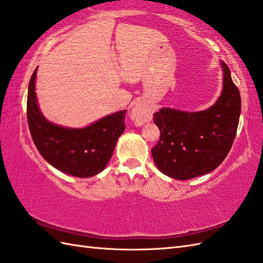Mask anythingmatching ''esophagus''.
Returning a JSON list of instances; mask_svg holds the SVG:
<instances>
[{"mask_svg":"<svg viewBox=\"0 0 263 263\" xmlns=\"http://www.w3.org/2000/svg\"><path fill=\"white\" fill-rule=\"evenodd\" d=\"M152 114L153 112H152V110L148 107L144 106V104H141V103H137L132 110L130 118L132 120H134V122H135V125L142 126L145 124V122L151 121Z\"/></svg>","mask_w":263,"mask_h":263,"instance_id":"esophagus-1","label":"esophagus"}]
</instances>
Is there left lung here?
<instances>
[{
    "label": "left lung",
    "instance_id": "1",
    "mask_svg": "<svg viewBox=\"0 0 263 263\" xmlns=\"http://www.w3.org/2000/svg\"><path fill=\"white\" fill-rule=\"evenodd\" d=\"M223 91L202 111L162 108L154 114L160 139L152 148L157 168L177 180H189L214 171L229 154L241 115V96L224 62Z\"/></svg>",
    "mask_w": 263,
    "mask_h": 263
}]
</instances>
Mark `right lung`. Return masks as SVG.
I'll return each instance as SVG.
<instances>
[{
  "mask_svg": "<svg viewBox=\"0 0 263 263\" xmlns=\"http://www.w3.org/2000/svg\"><path fill=\"white\" fill-rule=\"evenodd\" d=\"M37 68L28 87L27 118L32 141L50 165L78 178H90L104 170L116 143L125 130L126 110L108 115L84 128H68L45 118L37 102Z\"/></svg>",
  "mask_w": 263,
  "mask_h": 263,
  "instance_id": "add662e5",
  "label": "right lung"
}]
</instances>
